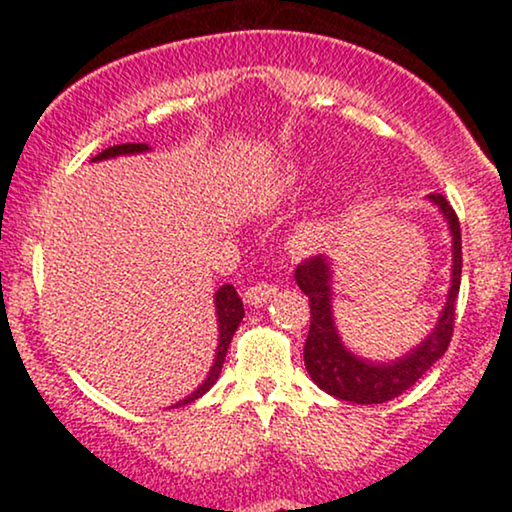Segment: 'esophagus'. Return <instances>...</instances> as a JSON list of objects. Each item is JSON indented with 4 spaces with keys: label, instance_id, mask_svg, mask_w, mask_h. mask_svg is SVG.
<instances>
[{
    "label": "esophagus",
    "instance_id": "esophagus-1",
    "mask_svg": "<svg viewBox=\"0 0 512 512\" xmlns=\"http://www.w3.org/2000/svg\"><path fill=\"white\" fill-rule=\"evenodd\" d=\"M272 296H276V286L269 284V281H260V284H252L243 293L245 303H248V305L267 303Z\"/></svg>",
    "mask_w": 512,
    "mask_h": 512
}]
</instances>
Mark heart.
Instances as JSON below:
<instances>
[{"label": "heart", "instance_id": "1", "mask_svg": "<svg viewBox=\"0 0 512 512\" xmlns=\"http://www.w3.org/2000/svg\"><path fill=\"white\" fill-rule=\"evenodd\" d=\"M308 233H313V231H308Z\"/></svg>", "mask_w": 512, "mask_h": 512}]
</instances>
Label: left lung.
<instances>
[{"label":"left lung","instance_id":"1","mask_svg":"<svg viewBox=\"0 0 512 512\" xmlns=\"http://www.w3.org/2000/svg\"><path fill=\"white\" fill-rule=\"evenodd\" d=\"M431 199L445 214L452 231V286L448 303L431 337L416 346L409 356L399 358L390 366H373V363L361 361L351 356L339 342L330 305V264L322 257H308L296 267V284L310 301V330L303 346L305 368L315 385L337 399L356 404L390 402L409 390L448 351L452 330H455V301L462 279V236L460 219L448 199L440 192H431Z\"/></svg>","mask_w":512,"mask_h":512}]
</instances>
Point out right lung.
<instances>
[{
	"mask_svg": "<svg viewBox=\"0 0 512 512\" xmlns=\"http://www.w3.org/2000/svg\"><path fill=\"white\" fill-rule=\"evenodd\" d=\"M146 149H149L146 144H117V146H110V149L101 151V154L93 158V161H103V158H113V156H122V154H142V151H146ZM216 315H219V332L221 334H219V351H216L214 366H211V373L207 375V380H204V383L199 385L190 397L182 399V402H178V404L195 402V399L202 397L204 392H207L209 387L216 383V378H219L223 358H226V351H228V344H231L233 334H236L240 320H243V315H245L243 301H240L238 291L233 289L231 284L221 286L219 293H216ZM178 404H175V407H178Z\"/></svg>",
	"mask_w": 512,
	"mask_h": 512,
	"instance_id": "obj_1",
	"label": "right lung"
}]
</instances>
